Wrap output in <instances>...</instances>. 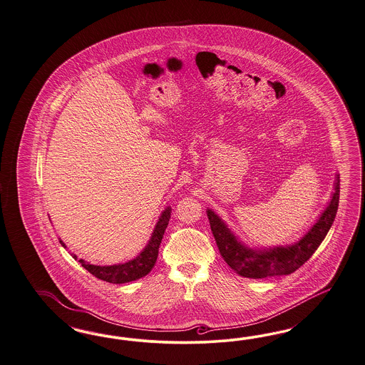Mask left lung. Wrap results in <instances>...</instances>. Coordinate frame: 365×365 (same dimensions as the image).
Here are the masks:
<instances>
[{
	"label": "left lung",
	"instance_id": "obj_1",
	"mask_svg": "<svg viewBox=\"0 0 365 365\" xmlns=\"http://www.w3.org/2000/svg\"><path fill=\"white\" fill-rule=\"evenodd\" d=\"M339 202V175H336L331 201L323 210L319 220L299 242L278 247L254 250L243 245L219 216L207 209V219L217 243L221 257L239 276L266 278L287 276L296 272L311 258L336 219Z\"/></svg>",
	"mask_w": 365,
	"mask_h": 365
}]
</instances>
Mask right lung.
Instances as JSON below:
<instances>
[{
  "label": "right lung",
  "instance_id": "obj_1",
  "mask_svg": "<svg viewBox=\"0 0 365 365\" xmlns=\"http://www.w3.org/2000/svg\"><path fill=\"white\" fill-rule=\"evenodd\" d=\"M170 219H171V207L168 206L161 212L159 221L156 222V227H155L145 248L131 261L111 264V266L91 264L84 259H78V262L81 263V266L84 269H87L92 276L103 279L106 282H111V284H125V282H130V281H135L138 278L144 277L152 270V267L156 263L161 239H163V235L168 225ZM59 243L63 247H66L62 240H59ZM73 258L77 259V255H73Z\"/></svg>",
  "mask_w": 365,
  "mask_h": 365
}]
</instances>
